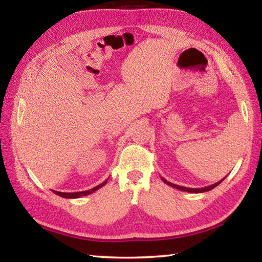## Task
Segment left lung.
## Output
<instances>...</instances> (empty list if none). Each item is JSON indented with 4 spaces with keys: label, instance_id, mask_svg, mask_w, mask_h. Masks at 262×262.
Wrapping results in <instances>:
<instances>
[{
    "label": "left lung",
    "instance_id": "left-lung-1",
    "mask_svg": "<svg viewBox=\"0 0 262 262\" xmlns=\"http://www.w3.org/2000/svg\"><path fill=\"white\" fill-rule=\"evenodd\" d=\"M162 178V180L164 181V183H165L166 185H168V186H171V187H173V188H177V189H179V190H184V192H188V193H203V192H208V190H211L212 188H215L216 186H219L222 181H223L225 178H223L222 180H220V181H217V183H215V184H212V185H210V186H206V187H201V188H189V187H184V186H179V185H176V184H172V183H170V181H167L166 179H164L163 177H161Z\"/></svg>",
    "mask_w": 262,
    "mask_h": 262
}]
</instances>
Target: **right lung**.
Masks as SVG:
<instances>
[{
	"mask_svg": "<svg viewBox=\"0 0 262 262\" xmlns=\"http://www.w3.org/2000/svg\"><path fill=\"white\" fill-rule=\"evenodd\" d=\"M107 183V180H105L104 183H101L100 185L96 186V187L91 188V189H88V190H83V192H75V193H62V192H57V190H53L56 195H59V196L62 198H66V199H77V198H81V196H86L89 194H92L94 192H96L97 189H99L100 187H103V186Z\"/></svg>",
	"mask_w": 262,
	"mask_h": 262,
	"instance_id": "obj_1",
	"label": "right lung"
}]
</instances>
